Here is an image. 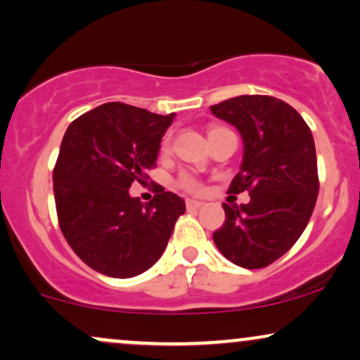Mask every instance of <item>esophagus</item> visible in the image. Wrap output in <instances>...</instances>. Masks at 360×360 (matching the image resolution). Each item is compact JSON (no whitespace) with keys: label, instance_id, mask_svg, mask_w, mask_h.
<instances>
[{"label":"esophagus","instance_id":"esophagus-1","mask_svg":"<svg viewBox=\"0 0 360 360\" xmlns=\"http://www.w3.org/2000/svg\"><path fill=\"white\" fill-rule=\"evenodd\" d=\"M202 205H205V202L196 201V199H188V201H186V207H188V211L199 210V207H201Z\"/></svg>","mask_w":360,"mask_h":360}]
</instances>
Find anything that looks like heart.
Here are the masks:
<instances>
[{
  "instance_id": "obj_1",
  "label": "heart",
  "mask_w": 360,
  "mask_h": 360,
  "mask_svg": "<svg viewBox=\"0 0 360 360\" xmlns=\"http://www.w3.org/2000/svg\"><path fill=\"white\" fill-rule=\"evenodd\" d=\"M216 129H221V127H211L210 134L216 131ZM169 149H171V137L166 136L161 142V153L166 154V153H169ZM177 186H179L181 189H184V191H188V193H201V189H202L201 183H199L196 177L191 176V174H186V172L177 177Z\"/></svg>"
}]
</instances>
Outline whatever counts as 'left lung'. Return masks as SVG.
<instances>
[{
  "label": "left lung",
  "instance_id": "8db88e82",
  "mask_svg": "<svg viewBox=\"0 0 360 360\" xmlns=\"http://www.w3.org/2000/svg\"><path fill=\"white\" fill-rule=\"evenodd\" d=\"M240 131L245 142L241 171L229 193H250L248 205L224 202L226 221L213 240L238 266L258 270L297 243L319 194L315 144L302 115L270 95H240L210 107Z\"/></svg>",
  "mask_w": 360,
  "mask_h": 360
}]
</instances>
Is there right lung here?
<instances>
[{
    "label": "right lung",
    "mask_w": 360,
    "mask_h": 360,
    "mask_svg": "<svg viewBox=\"0 0 360 360\" xmlns=\"http://www.w3.org/2000/svg\"><path fill=\"white\" fill-rule=\"evenodd\" d=\"M172 117L109 102L65 132L53 167L56 216L67 243L98 274L131 278L149 270L184 214L183 199L159 184L149 202L129 194L149 179Z\"/></svg>",
    "instance_id": "1"
}]
</instances>
